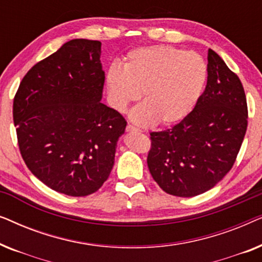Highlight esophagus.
<instances>
[{
  "mask_svg": "<svg viewBox=\"0 0 262 262\" xmlns=\"http://www.w3.org/2000/svg\"><path fill=\"white\" fill-rule=\"evenodd\" d=\"M126 131L127 132H141V130H138L137 127L132 126V125H130V124H128L127 126H126Z\"/></svg>",
  "mask_w": 262,
  "mask_h": 262,
  "instance_id": "obj_1",
  "label": "esophagus"
}]
</instances>
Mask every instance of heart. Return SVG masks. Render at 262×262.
<instances>
[{"label":"heart","mask_w":262,"mask_h":262,"mask_svg":"<svg viewBox=\"0 0 262 262\" xmlns=\"http://www.w3.org/2000/svg\"><path fill=\"white\" fill-rule=\"evenodd\" d=\"M206 78V63L198 53L154 45L128 52L124 68L111 67L106 81L111 102L119 112L142 93L143 103L131 112L135 123L170 125L193 110Z\"/></svg>","instance_id":"heart-1"}]
</instances>
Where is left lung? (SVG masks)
Here are the masks:
<instances>
[{
	"label": "left lung",
	"mask_w": 262,
	"mask_h": 262,
	"mask_svg": "<svg viewBox=\"0 0 262 262\" xmlns=\"http://www.w3.org/2000/svg\"><path fill=\"white\" fill-rule=\"evenodd\" d=\"M207 62L206 88L192 112L171 128L150 134V174L171 195L188 198L214 187L234 166L246 135L241 81L211 49Z\"/></svg>",
	"instance_id": "left-lung-1"
}]
</instances>
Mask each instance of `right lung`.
<instances>
[{"label": "right lung", "instance_id": "obj_1", "mask_svg": "<svg viewBox=\"0 0 262 262\" xmlns=\"http://www.w3.org/2000/svg\"><path fill=\"white\" fill-rule=\"evenodd\" d=\"M101 42L74 39L35 64L13 105L21 156L42 184L71 196L92 194L110 177L126 121L101 102Z\"/></svg>", "mask_w": 262, "mask_h": 262}]
</instances>
